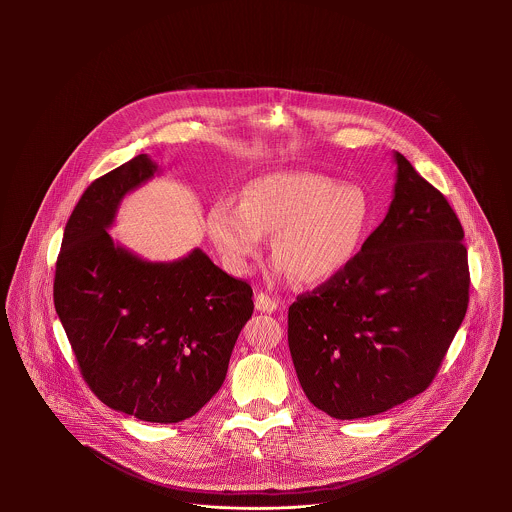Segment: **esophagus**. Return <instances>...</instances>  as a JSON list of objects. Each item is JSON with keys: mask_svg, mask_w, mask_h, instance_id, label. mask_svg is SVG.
I'll return each instance as SVG.
<instances>
[{"mask_svg": "<svg viewBox=\"0 0 512 512\" xmlns=\"http://www.w3.org/2000/svg\"><path fill=\"white\" fill-rule=\"evenodd\" d=\"M256 309L258 311H264V313H274L278 309V301L272 299L270 295L266 293H258L256 295Z\"/></svg>", "mask_w": 512, "mask_h": 512, "instance_id": "obj_1", "label": "esophagus"}]
</instances>
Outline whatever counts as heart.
<instances>
[{
  "label": "heart",
  "mask_w": 512,
  "mask_h": 512,
  "mask_svg": "<svg viewBox=\"0 0 512 512\" xmlns=\"http://www.w3.org/2000/svg\"><path fill=\"white\" fill-rule=\"evenodd\" d=\"M374 207L355 183L309 171H278L250 181L242 203L217 201L205 220L222 264L246 274L274 234L272 274L319 286L337 278L372 230Z\"/></svg>",
  "instance_id": "1"
}]
</instances>
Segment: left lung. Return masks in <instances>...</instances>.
Segmentation results:
<instances>
[{
    "instance_id": "8db88e82",
    "label": "left lung",
    "mask_w": 512,
    "mask_h": 512,
    "mask_svg": "<svg viewBox=\"0 0 512 512\" xmlns=\"http://www.w3.org/2000/svg\"><path fill=\"white\" fill-rule=\"evenodd\" d=\"M394 163L384 220L337 278L288 311L299 384L337 420L376 416L424 392L467 311L461 222L402 153Z\"/></svg>"
}]
</instances>
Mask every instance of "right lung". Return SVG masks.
Instances as JSON below:
<instances>
[{
    "instance_id": "right-lung-1",
    "label": "right lung",
    "mask_w": 512,
    "mask_h": 512,
    "mask_svg": "<svg viewBox=\"0 0 512 512\" xmlns=\"http://www.w3.org/2000/svg\"><path fill=\"white\" fill-rule=\"evenodd\" d=\"M157 173L142 153L82 193L65 226L53 295L92 392L122 414L175 424L219 392L254 301L252 288L201 248L151 262L110 236L126 195Z\"/></svg>"
}]
</instances>
